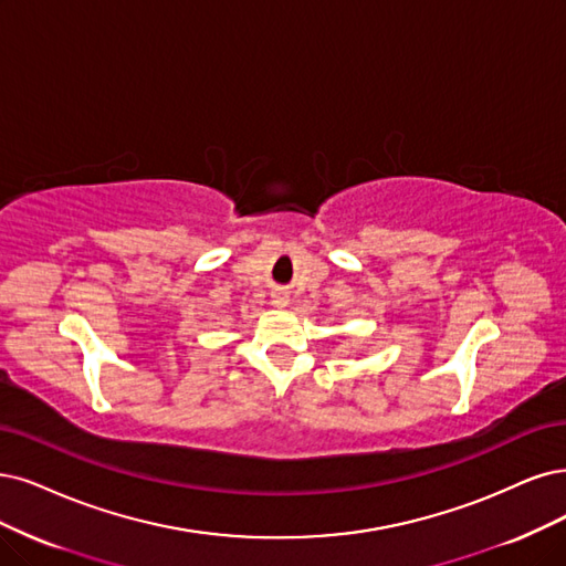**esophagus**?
<instances>
[{
	"label": "esophagus",
	"mask_w": 566,
	"mask_h": 566,
	"mask_svg": "<svg viewBox=\"0 0 566 566\" xmlns=\"http://www.w3.org/2000/svg\"><path fill=\"white\" fill-rule=\"evenodd\" d=\"M272 303H275L277 307H286L289 305V296L284 294V291H277V294H272Z\"/></svg>",
	"instance_id": "1"
}]
</instances>
